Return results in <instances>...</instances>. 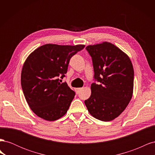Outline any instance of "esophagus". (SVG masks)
<instances>
[{"mask_svg": "<svg viewBox=\"0 0 155 155\" xmlns=\"http://www.w3.org/2000/svg\"><path fill=\"white\" fill-rule=\"evenodd\" d=\"M82 90V88H76V93H79V92H80Z\"/></svg>", "mask_w": 155, "mask_h": 155, "instance_id": "34e87169", "label": "esophagus"}]
</instances>
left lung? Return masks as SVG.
I'll return each instance as SVG.
<instances>
[{"instance_id":"8db88e82","label":"left lung","mask_w":155,"mask_h":155,"mask_svg":"<svg viewBox=\"0 0 155 155\" xmlns=\"http://www.w3.org/2000/svg\"><path fill=\"white\" fill-rule=\"evenodd\" d=\"M94 68L91 95L85 101L90 114L104 121L113 120L128 105L133 96L134 70L127 55L108 42L89 45Z\"/></svg>"}]
</instances>
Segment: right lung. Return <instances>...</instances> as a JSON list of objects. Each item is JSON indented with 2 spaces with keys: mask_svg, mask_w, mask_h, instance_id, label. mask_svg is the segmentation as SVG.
I'll list each match as a JSON object with an SVG mask.
<instances>
[{
  "mask_svg": "<svg viewBox=\"0 0 155 155\" xmlns=\"http://www.w3.org/2000/svg\"><path fill=\"white\" fill-rule=\"evenodd\" d=\"M85 45L46 44L28 57L21 72V87L31 110L40 118L54 121L63 116L73 100L75 92L66 82L69 61Z\"/></svg>",
  "mask_w": 155,
  "mask_h": 155,
  "instance_id": "right-lung-1",
  "label": "right lung"
}]
</instances>
